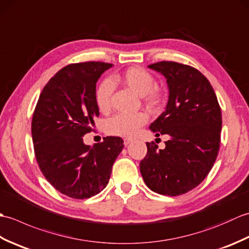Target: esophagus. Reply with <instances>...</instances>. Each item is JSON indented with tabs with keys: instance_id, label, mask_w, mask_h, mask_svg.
I'll return each mask as SVG.
<instances>
[{
	"instance_id": "esophagus-1",
	"label": "esophagus",
	"mask_w": 249,
	"mask_h": 249,
	"mask_svg": "<svg viewBox=\"0 0 249 249\" xmlns=\"http://www.w3.org/2000/svg\"><path fill=\"white\" fill-rule=\"evenodd\" d=\"M131 142V139H124V145L127 146Z\"/></svg>"
}]
</instances>
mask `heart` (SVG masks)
<instances>
[{"instance_id":"obj_1","label":"heart","mask_w":249,"mask_h":249,"mask_svg":"<svg viewBox=\"0 0 249 249\" xmlns=\"http://www.w3.org/2000/svg\"><path fill=\"white\" fill-rule=\"evenodd\" d=\"M111 82L120 83L131 89L138 96H141L143 103L150 108H156L163 99L162 92L154 88L155 79L147 71L138 66L129 67L120 75L113 76L110 80H104L95 92V102L100 112L109 113L111 110V97L113 86ZM149 116L144 112L135 114H116L106 123V133L112 136L133 138L139 133L142 126L146 124Z\"/></svg>"}]
</instances>
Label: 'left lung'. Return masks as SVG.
<instances>
[{
  "label": "left lung",
  "mask_w": 249,
  "mask_h": 249,
  "mask_svg": "<svg viewBox=\"0 0 249 249\" xmlns=\"http://www.w3.org/2000/svg\"><path fill=\"white\" fill-rule=\"evenodd\" d=\"M167 79L166 110L151 124L157 137L169 135L166 147L146 142L140 162L144 183L153 192L178 196L197 187L212 169L220 143L221 111L210 81L196 68L161 61L149 65Z\"/></svg>",
  "instance_id": "8db88e82"
}]
</instances>
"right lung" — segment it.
Listing matches in <instances>:
<instances>
[{"label":"right lung","mask_w":249,"mask_h":249,"mask_svg":"<svg viewBox=\"0 0 249 249\" xmlns=\"http://www.w3.org/2000/svg\"><path fill=\"white\" fill-rule=\"evenodd\" d=\"M104 62L70 64L41 91L32 118V138L40 171L52 186L73 199H87L107 186L113 162L123 149L120 137H106L93 146L82 137L99 115L95 92Z\"/></svg>","instance_id":"right-lung-1"}]
</instances>
